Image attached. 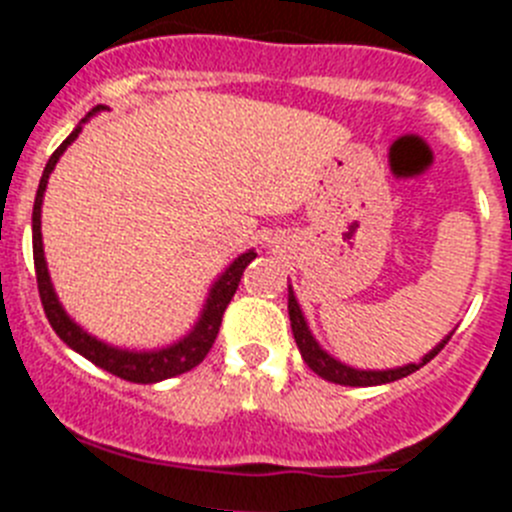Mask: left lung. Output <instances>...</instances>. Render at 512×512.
<instances>
[{"label": "left lung", "mask_w": 512, "mask_h": 512, "mask_svg": "<svg viewBox=\"0 0 512 512\" xmlns=\"http://www.w3.org/2000/svg\"><path fill=\"white\" fill-rule=\"evenodd\" d=\"M288 317H291L293 340H296V345H299V353L301 358H304L306 366L317 373V376H322L324 381H332V384H342V386H379V384H391V381L404 379V376L420 371L425 363L433 361L435 355L441 353L443 345H446L453 335L451 332V335L443 337V340L438 342L430 353L422 355L417 363H407V366H397V368H384V371H371V368H353L348 366V363L337 361L335 355H330L322 345H319L317 337L311 335L304 311H301L299 301H296V293H293L291 286H288Z\"/></svg>", "instance_id": "obj_1"}]
</instances>
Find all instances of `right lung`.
Returning a JSON list of instances; mask_svg holds the SVG:
<instances>
[{"label": "right lung", "instance_id": "obj_1", "mask_svg": "<svg viewBox=\"0 0 512 512\" xmlns=\"http://www.w3.org/2000/svg\"><path fill=\"white\" fill-rule=\"evenodd\" d=\"M100 110H108L105 105H97L92 108V113H87V118H82V123H87L95 113ZM82 123H79L74 131L69 133V139L53 151L51 159H48L46 170H43L41 185H38V193H35V206H33V260H35V278H38V291H41V304L46 311L48 322H51L53 332L61 337V340L69 345L71 350H77L79 355H84L87 361H92L95 366H100L102 371L113 373L118 379L133 381V384H157V381L172 379V376H180V373L190 371L198 363L203 361L211 350L213 340L219 335L221 317H224L226 306H229L231 296L237 293L239 278H242L244 268L250 265L257 257L255 250L242 252L239 257H234L229 268L213 281L211 291L206 296V304H203L201 314H198V322L190 327L188 335H182L180 340L164 345V348L154 350H131V348H118V345H110L105 340H97L95 335H90L87 330H82L74 319L66 314V309L61 306L59 296H56V288L51 283V275H48L46 255H43V234H41V206L43 195H46L48 177H51L53 167L61 159V154L66 151V146H71L77 141V136L82 133Z\"/></svg>", "mask_w": 512, "mask_h": 512}]
</instances>
